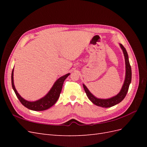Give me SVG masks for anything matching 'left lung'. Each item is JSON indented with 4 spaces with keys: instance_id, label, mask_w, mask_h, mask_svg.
I'll list each match as a JSON object with an SVG mask.
<instances>
[{
    "instance_id": "1",
    "label": "left lung",
    "mask_w": 147,
    "mask_h": 147,
    "mask_svg": "<svg viewBox=\"0 0 147 147\" xmlns=\"http://www.w3.org/2000/svg\"><path fill=\"white\" fill-rule=\"evenodd\" d=\"M119 44L123 52L124 59H125L126 74H125V78H124V83L123 84L121 90H120L118 94L109 99H99L93 95L92 93L89 91L88 88L84 85V84H83L84 90L85 91L86 96H88L89 99H90L92 103L95 104L96 105L102 107H105V108L110 107H113L115 105L119 104V102H121L126 96V94L129 90V84H131V82L132 71H131V65L129 64V57H128L127 53L126 50L125 48L123 46L122 44L121 43H119Z\"/></svg>"
}]
</instances>
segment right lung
<instances>
[{"label": "right lung", "mask_w": 147, "mask_h": 147, "mask_svg": "<svg viewBox=\"0 0 147 147\" xmlns=\"http://www.w3.org/2000/svg\"><path fill=\"white\" fill-rule=\"evenodd\" d=\"M13 72H14V68L11 72V85L17 97L21 102V103L26 108L34 111L45 110L54 105L57 99H59L64 80L70 75V73L67 74L59 78L55 82L50 90L45 96L37 100L31 102L23 98L16 91L14 84V80H13Z\"/></svg>", "instance_id": "1"}]
</instances>
